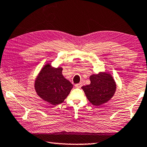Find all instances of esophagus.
Wrapping results in <instances>:
<instances>
[{
    "mask_svg": "<svg viewBox=\"0 0 147 147\" xmlns=\"http://www.w3.org/2000/svg\"><path fill=\"white\" fill-rule=\"evenodd\" d=\"M82 86V83H80V84H75V87L77 88H81Z\"/></svg>",
    "mask_w": 147,
    "mask_h": 147,
    "instance_id": "1",
    "label": "esophagus"
}]
</instances>
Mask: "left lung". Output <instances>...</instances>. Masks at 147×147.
I'll return each mask as SVG.
<instances>
[{"label": "left lung", "mask_w": 147, "mask_h": 147, "mask_svg": "<svg viewBox=\"0 0 147 147\" xmlns=\"http://www.w3.org/2000/svg\"><path fill=\"white\" fill-rule=\"evenodd\" d=\"M90 84L83 86L87 99L94 105H101L113 96L116 85L110 74L100 73L90 76Z\"/></svg>", "instance_id": "1"}]
</instances>
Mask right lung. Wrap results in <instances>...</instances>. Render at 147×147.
Returning <instances> with one entry per match:
<instances>
[{"mask_svg": "<svg viewBox=\"0 0 147 147\" xmlns=\"http://www.w3.org/2000/svg\"><path fill=\"white\" fill-rule=\"evenodd\" d=\"M62 68L46 65L42 69L34 84L37 94L44 100L54 105L62 103L73 85L63 76Z\"/></svg>", "mask_w": 147, "mask_h": 147, "instance_id": "1", "label": "right lung"}]
</instances>
